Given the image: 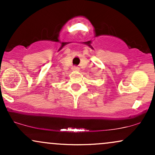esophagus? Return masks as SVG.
Returning <instances> with one entry per match:
<instances>
[{"instance_id": "1", "label": "esophagus", "mask_w": 155, "mask_h": 155, "mask_svg": "<svg viewBox=\"0 0 155 155\" xmlns=\"http://www.w3.org/2000/svg\"><path fill=\"white\" fill-rule=\"evenodd\" d=\"M72 70L73 71H79V68L77 66H74L72 68Z\"/></svg>"}]
</instances>
